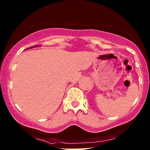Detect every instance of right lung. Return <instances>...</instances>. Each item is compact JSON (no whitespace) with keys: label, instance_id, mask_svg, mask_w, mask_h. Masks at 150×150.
Segmentation results:
<instances>
[{"label":"right lung","instance_id":"1","mask_svg":"<svg viewBox=\"0 0 150 150\" xmlns=\"http://www.w3.org/2000/svg\"><path fill=\"white\" fill-rule=\"evenodd\" d=\"M38 47V45H35V46H33V47H30V48H28V49H31V48H34V47Z\"/></svg>","mask_w":150,"mask_h":150}]
</instances>
